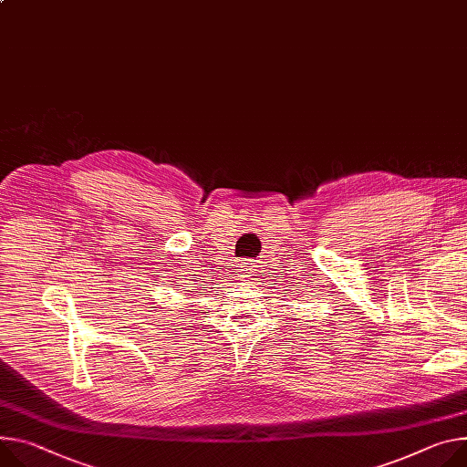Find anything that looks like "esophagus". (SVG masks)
I'll return each instance as SVG.
<instances>
[{"mask_svg": "<svg viewBox=\"0 0 467 467\" xmlns=\"http://www.w3.org/2000/svg\"><path fill=\"white\" fill-rule=\"evenodd\" d=\"M245 265H247V263H245ZM244 272H247V270H244Z\"/></svg>", "mask_w": 467, "mask_h": 467, "instance_id": "obj_1", "label": "esophagus"}]
</instances>
